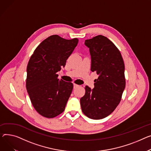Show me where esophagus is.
Instances as JSON below:
<instances>
[{
	"label": "esophagus",
	"instance_id": "esophagus-1",
	"mask_svg": "<svg viewBox=\"0 0 151 151\" xmlns=\"http://www.w3.org/2000/svg\"><path fill=\"white\" fill-rule=\"evenodd\" d=\"M79 87V86H78V84H73V88H76V87Z\"/></svg>",
	"mask_w": 151,
	"mask_h": 151
}]
</instances>
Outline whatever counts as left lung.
Here are the masks:
<instances>
[{"label":"left lung","mask_w":151,"mask_h":151,"mask_svg":"<svg viewBox=\"0 0 151 151\" xmlns=\"http://www.w3.org/2000/svg\"><path fill=\"white\" fill-rule=\"evenodd\" d=\"M91 56V70L99 75L94 88L86 86L80 99L84 114L93 119H103L112 114L121 101L126 86L124 64L119 50L102 35L85 41Z\"/></svg>","instance_id":"1"}]
</instances>
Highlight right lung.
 I'll list each match as a JSON object with an SVG mask.
<instances>
[{
  "instance_id": "1",
  "label": "right lung",
  "mask_w": 151,
  "mask_h": 151,
  "mask_svg": "<svg viewBox=\"0 0 151 151\" xmlns=\"http://www.w3.org/2000/svg\"><path fill=\"white\" fill-rule=\"evenodd\" d=\"M78 39L50 36L40 44L30 57L27 67L26 88L31 102L40 115L54 118L64 112L73 85L58 78L57 72L65 67Z\"/></svg>"
}]
</instances>
